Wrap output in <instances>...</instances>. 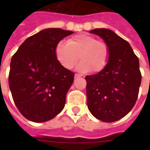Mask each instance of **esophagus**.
Listing matches in <instances>:
<instances>
[{"label": "esophagus", "mask_w": 150, "mask_h": 150, "mask_svg": "<svg viewBox=\"0 0 150 150\" xmlns=\"http://www.w3.org/2000/svg\"><path fill=\"white\" fill-rule=\"evenodd\" d=\"M81 76H82L81 74H75V79H77V78H79L81 77Z\"/></svg>", "instance_id": "1"}]
</instances>
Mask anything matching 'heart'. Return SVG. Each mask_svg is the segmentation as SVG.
Returning a JSON list of instances; mask_svg holds the SVG:
<instances>
[{"label":"heart","instance_id":"b5f03b06","mask_svg":"<svg viewBox=\"0 0 150 150\" xmlns=\"http://www.w3.org/2000/svg\"><path fill=\"white\" fill-rule=\"evenodd\" d=\"M55 54L59 62L67 69L74 66L79 58L77 65L81 71L98 72L107 66L110 57V49L104 41L97 40L88 34H78L68 42L60 41L56 46Z\"/></svg>","mask_w":150,"mask_h":150}]
</instances>
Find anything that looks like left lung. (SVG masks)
<instances>
[{
	"instance_id": "8db88e82",
	"label": "left lung",
	"mask_w": 150,
	"mask_h": 150,
	"mask_svg": "<svg viewBox=\"0 0 150 150\" xmlns=\"http://www.w3.org/2000/svg\"><path fill=\"white\" fill-rule=\"evenodd\" d=\"M110 49L107 66L96 75H86L87 106L96 118L118 121L135 106L142 75L139 61L130 44L108 29H95Z\"/></svg>"
}]
</instances>
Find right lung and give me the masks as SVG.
<instances>
[{
	"instance_id": "1",
	"label": "right lung",
	"mask_w": 150,
	"mask_h": 150,
	"mask_svg": "<svg viewBox=\"0 0 150 150\" xmlns=\"http://www.w3.org/2000/svg\"><path fill=\"white\" fill-rule=\"evenodd\" d=\"M74 33L57 28L43 29L23 42L13 55L8 82L16 107L33 122H45L64 109L75 74L61 65L57 44Z\"/></svg>"
}]
</instances>
